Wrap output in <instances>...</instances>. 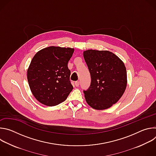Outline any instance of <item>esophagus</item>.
I'll list each match as a JSON object with an SVG mask.
<instances>
[{
	"label": "esophagus",
	"mask_w": 156,
	"mask_h": 156,
	"mask_svg": "<svg viewBox=\"0 0 156 156\" xmlns=\"http://www.w3.org/2000/svg\"><path fill=\"white\" fill-rule=\"evenodd\" d=\"M75 86H76V87L79 86V85H80V81H75Z\"/></svg>",
	"instance_id": "obj_1"
}]
</instances>
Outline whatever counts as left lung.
<instances>
[{
    "label": "left lung",
    "mask_w": 156,
    "mask_h": 156,
    "mask_svg": "<svg viewBox=\"0 0 156 156\" xmlns=\"http://www.w3.org/2000/svg\"><path fill=\"white\" fill-rule=\"evenodd\" d=\"M83 57L91 76V82L84 91L87 104L96 110H104L117 103L127 85L126 69L123 62L108 51L89 49Z\"/></svg>",
    "instance_id": "obj_1"
}]
</instances>
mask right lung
I'll return each mask as SVG.
<instances>
[{
  "mask_svg": "<svg viewBox=\"0 0 156 156\" xmlns=\"http://www.w3.org/2000/svg\"><path fill=\"white\" fill-rule=\"evenodd\" d=\"M75 49L49 46L39 51L27 70V79L34 97L52 107L66 100L73 89L70 81L68 62Z\"/></svg>",
  "mask_w": 156,
  "mask_h": 156,
  "instance_id": "obj_1",
  "label": "right lung"
}]
</instances>
